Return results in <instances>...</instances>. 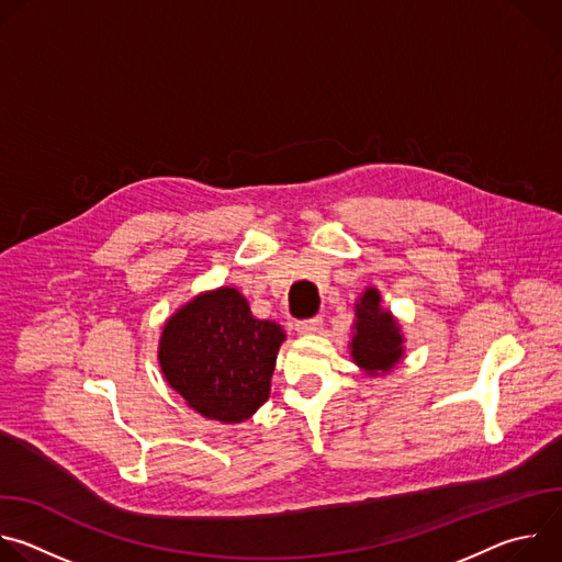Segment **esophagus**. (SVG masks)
Instances as JSON below:
<instances>
[{
	"label": "esophagus",
	"instance_id": "esophagus-1",
	"mask_svg": "<svg viewBox=\"0 0 562 562\" xmlns=\"http://www.w3.org/2000/svg\"><path fill=\"white\" fill-rule=\"evenodd\" d=\"M295 329H297L300 334H317L319 329H323V317L313 315V317H306V319H297Z\"/></svg>",
	"mask_w": 562,
	"mask_h": 562
}]
</instances>
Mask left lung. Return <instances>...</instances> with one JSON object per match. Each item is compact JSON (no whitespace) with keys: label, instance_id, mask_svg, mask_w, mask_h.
I'll return each instance as SVG.
<instances>
[{"label":"left lung","instance_id":"left-lung-1","mask_svg":"<svg viewBox=\"0 0 562 562\" xmlns=\"http://www.w3.org/2000/svg\"><path fill=\"white\" fill-rule=\"evenodd\" d=\"M356 311L358 319L351 340L353 360L371 373H386L403 356V336L393 317L380 308V293L375 289L364 291Z\"/></svg>","mask_w":562,"mask_h":562}]
</instances>
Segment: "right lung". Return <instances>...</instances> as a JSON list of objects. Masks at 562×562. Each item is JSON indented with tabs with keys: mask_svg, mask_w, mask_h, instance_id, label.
I'll return each mask as SVG.
<instances>
[{
	"mask_svg": "<svg viewBox=\"0 0 562 562\" xmlns=\"http://www.w3.org/2000/svg\"><path fill=\"white\" fill-rule=\"evenodd\" d=\"M282 340V329L254 317L235 289H220L169 319L159 340V364L195 412L243 423L267 403Z\"/></svg>",
	"mask_w": 562,
	"mask_h": 562,
	"instance_id": "add662e5",
	"label": "right lung"
}]
</instances>
